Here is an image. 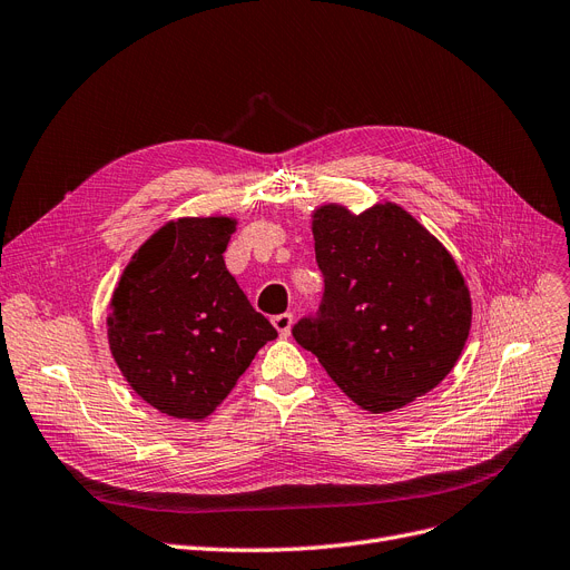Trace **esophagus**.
Listing matches in <instances>:
<instances>
[{
  "label": "esophagus",
  "instance_id": "34e87169",
  "mask_svg": "<svg viewBox=\"0 0 570 570\" xmlns=\"http://www.w3.org/2000/svg\"><path fill=\"white\" fill-rule=\"evenodd\" d=\"M272 326H275V328L279 331V335H288V333H291V326H293V314H291V312H284V314L272 316Z\"/></svg>",
  "mask_w": 570,
  "mask_h": 570
}]
</instances>
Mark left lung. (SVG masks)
<instances>
[{"label":"left lung","instance_id":"left-lung-1","mask_svg":"<svg viewBox=\"0 0 570 570\" xmlns=\"http://www.w3.org/2000/svg\"><path fill=\"white\" fill-rule=\"evenodd\" d=\"M312 230L324 298L293 326L295 342L363 410H399L435 389L473 316L448 249L399 205L361 216L326 205Z\"/></svg>","mask_w":570,"mask_h":570}]
</instances>
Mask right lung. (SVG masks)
<instances>
[{"label": "right lung", "instance_id": "right-lung-1", "mask_svg": "<svg viewBox=\"0 0 570 570\" xmlns=\"http://www.w3.org/2000/svg\"><path fill=\"white\" fill-rule=\"evenodd\" d=\"M233 233L226 216L171 220L141 244L114 291L111 354L141 399L169 416L212 414L277 337L226 269Z\"/></svg>", "mask_w": 570, "mask_h": 570}]
</instances>
